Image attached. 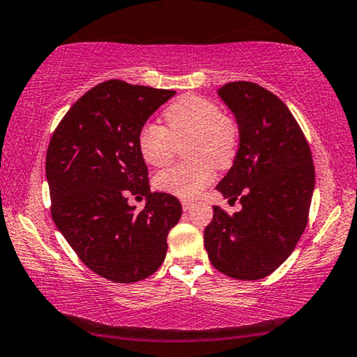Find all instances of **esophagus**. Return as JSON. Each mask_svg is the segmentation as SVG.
Wrapping results in <instances>:
<instances>
[{
  "label": "esophagus",
  "instance_id": "34e87169",
  "mask_svg": "<svg viewBox=\"0 0 357 357\" xmlns=\"http://www.w3.org/2000/svg\"><path fill=\"white\" fill-rule=\"evenodd\" d=\"M192 206H195V202H192V201H186V199L182 201V207H183L185 212H188V210H191Z\"/></svg>",
  "mask_w": 357,
  "mask_h": 357
}]
</instances>
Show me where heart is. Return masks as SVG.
Masks as SVG:
<instances>
[{
    "label": "heart",
    "mask_w": 357,
    "mask_h": 357,
    "mask_svg": "<svg viewBox=\"0 0 357 357\" xmlns=\"http://www.w3.org/2000/svg\"><path fill=\"white\" fill-rule=\"evenodd\" d=\"M166 128L145 123L140 128L137 145L140 156L150 166L161 167L174 156L175 145L190 137L186 155L180 162L156 174L155 185L180 197H196L215 177V167H229L237 153L238 130L231 116L221 114L212 99L185 95L169 106Z\"/></svg>",
    "instance_id": "1"
}]
</instances>
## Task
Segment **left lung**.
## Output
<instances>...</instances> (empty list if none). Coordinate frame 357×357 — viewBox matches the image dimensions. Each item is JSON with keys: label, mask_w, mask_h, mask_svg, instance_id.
<instances>
[{"label": "left lung", "mask_w": 357, "mask_h": 357, "mask_svg": "<svg viewBox=\"0 0 357 357\" xmlns=\"http://www.w3.org/2000/svg\"><path fill=\"white\" fill-rule=\"evenodd\" d=\"M238 126V150L217 190L242 210L213 206L204 231L208 259L237 280H259L293 253L307 226L314 167L307 139L282 99L253 82L218 89Z\"/></svg>", "instance_id": "8db88e82"}]
</instances>
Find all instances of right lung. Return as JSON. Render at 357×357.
Masks as SVG:
<instances>
[{
  "instance_id": "right-lung-1",
  "label": "right lung",
  "mask_w": 357,
  "mask_h": 357,
  "mask_svg": "<svg viewBox=\"0 0 357 357\" xmlns=\"http://www.w3.org/2000/svg\"><path fill=\"white\" fill-rule=\"evenodd\" d=\"M172 96V90L102 82L68 110L47 149L52 218L80 261L110 282L155 273L182 217L177 197L150 191L137 145L140 128ZM130 194L146 196L144 211L127 204Z\"/></svg>"
}]
</instances>
